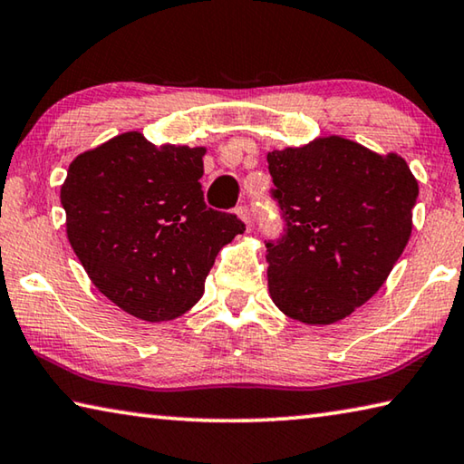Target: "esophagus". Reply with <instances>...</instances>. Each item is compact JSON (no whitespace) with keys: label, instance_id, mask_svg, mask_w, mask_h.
<instances>
[{"label":"esophagus","instance_id":"obj_1","mask_svg":"<svg viewBox=\"0 0 464 464\" xmlns=\"http://www.w3.org/2000/svg\"><path fill=\"white\" fill-rule=\"evenodd\" d=\"M235 215H237L243 223H246V227H247V231H249V227H251V210L247 208V207H239L237 210H235Z\"/></svg>","mask_w":464,"mask_h":464}]
</instances>
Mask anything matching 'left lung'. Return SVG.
I'll list each match as a JSON object with an SVG mask.
<instances>
[{"label":"left lung","mask_w":464,"mask_h":464,"mask_svg":"<svg viewBox=\"0 0 464 464\" xmlns=\"http://www.w3.org/2000/svg\"><path fill=\"white\" fill-rule=\"evenodd\" d=\"M286 233L266 243L268 290L286 317L332 325L372 298L413 229L418 179L397 153L329 135L268 151Z\"/></svg>","instance_id":"8db88e82"}]
</instances>
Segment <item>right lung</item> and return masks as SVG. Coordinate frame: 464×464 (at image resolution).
I'll list each match as a JSON object with an SVG mask.
<instances>
[{
	"label": "right lung",
	"instance_id": "right-lung-1",
	"mask_svg": "<svg viewBox=\"0 0 464 464\" xmlns=\"http://www.w3.org/2000/svg\"><path fill=\"white\" fill-rule=\"evenodd\" d=\"M204 153L129 130L77 155L61 184L67 239L93 286L149 324L190 311L218 251L246 231L204 204Z\"/></svg>",
	"mask_w": 464,
	"mask_h": 464
}]
</instances>
